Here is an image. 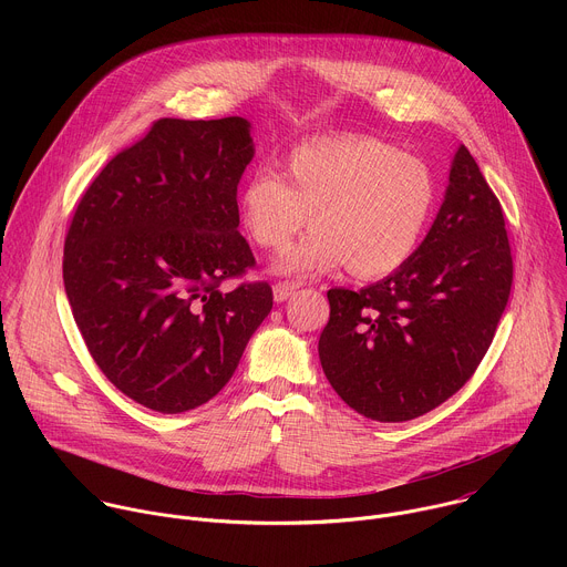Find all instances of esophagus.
Returning <instances> with one entry per match:
<instances>
[{"instance_id":"34e87169","label":"esophagus","mask_w":567,"mask_h":567,"mask_svg":"<svg viewBox=\"0 0 567 567\" xmlns=\"http://www.w3.org/2000/svg\"><path fill=\"white\" fill-rule=\"evenodd\" d=\"M298 287H300L298 282H276V285H274V298H276V302L289 300L291 293H293Z\"/></svg>"}]
</instances>
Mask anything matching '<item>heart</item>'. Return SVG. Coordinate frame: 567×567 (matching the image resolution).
<instances>
[{
	"instance_id": "heart-1",
	"label": "heart",
	"mask_w": 567,
	"mask_h": 567,
	"mask_svg": "<svg viewBox=\"0 0 567 567\" xmlns=\"http://www.w3.org/2000/svg\"><path fill=\"white\" fill-rule=\"evenodd\" d=\"M437 199L431 168L374 136H326L293 147L278 177L256 173L237 193L239 221L262 249L278 251L309 221L278 274L320 276L343 265L381 278L406 265Z\"/></svg>"
}]
</instances>
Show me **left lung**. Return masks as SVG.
<instances>
[{"mask_svg": "<svg viewBox=\"0 0 567 567\" xmlns=\"http://www.w3.org/2000/svg\"><path fill=\"white\" fill-rule=\"evenodd\" d=\"M512 280L501 202L460 145L435 221L409 262L359 291H328L322 372L363 417L415 420L471 379L494 341Z\"/></svg>", "mask_w": 567, "mask_h": 567, "instance_id": "left-lung-1", "label": "left lung"}]
</instances>
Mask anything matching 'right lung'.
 I'll return each mask as SVG.
<instances>
[{"label": "right lung", "instance_id": "1", "mask_svg": "<svg viewBox=\"0 0 567 567\" xmlns=\"http://www.w3.org/2000/svg\"><path fill=\"white\" fill-rule=\"evenodd\" d=\"M251 123L161 118L80 199L64 291L90 354L141 406L175 415L213 399L274 307L267 282L221 291L256 265L237 233Z\"/></svg>", "mask_w": 567, "mask_h": 567}]
</instances>
